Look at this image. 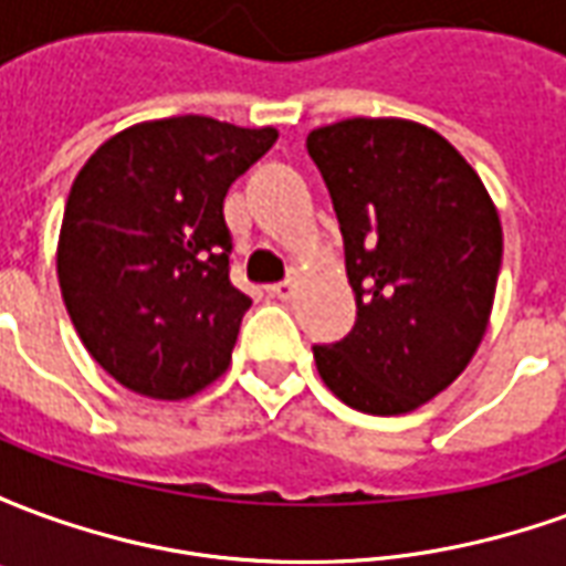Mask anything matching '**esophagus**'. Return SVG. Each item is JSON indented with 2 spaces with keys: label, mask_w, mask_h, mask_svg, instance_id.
Wrapping results in <instances>:
<instances>
[{
  "label": "esophagus",
  "mask_w": 566,
  "mask_h": 566,
  "mask_svg": "<svg viewBox=\"0 0 566 566\" xmlns=\"http://www.w3.org/2000/svg\"><path fill=\"white\" fill-rule=\"evenodd\" d=\"M294 282H282V284H272L270 287V294L275 296V300H291L294 296Z\"/></svg>",
  "instance_id": "obj_1"
}]
</instances>
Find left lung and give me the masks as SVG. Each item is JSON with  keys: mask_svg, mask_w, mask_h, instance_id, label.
Wrapping results in <instances>:
<instances>
[{"mask_svg": "<svg viewBox=\"0 0 566 566\" xmlns=\"http://www.w3.org/2000/svg\"><path fill=\"white\" fill-rule=\"evenodd\" d=\"M331 190L357 321L315 345L324 385L367 416L412 412L461 376L497 291L503 227L482 178L437 129L348 117L306 139Z\"/></svg>", "mask_w": 566, "mask_h": 566, "instance_id": "left-lung-1", "label": "left lung"}]
</instances>
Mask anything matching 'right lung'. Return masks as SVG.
Segmentation results:
<instances>
[{"mask_svg": "<svg viewBox=\"0 0 566 566\" xmlns=\"http://www.w3.org/2000/svg\"><path fill=\"white\" fill-rule=\"evenodd\" d=\"M279 129L145 120L103 142L69 190L56 275L93 360L129 391L185 400L221 379L251 306L230 284L223 197Z\"/></svg>", "mask_w": 566, "mask_h": 566, "instance_id": "add662e5", "label": "right lung"}]
</instances>
